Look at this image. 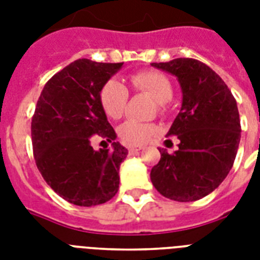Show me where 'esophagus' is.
<instances>
[{"label":"esophagus","instance_id":"obj_1","mask_svg":"<svg viewBox=\"0 0 260 260\" xmlns=\"http://www.w3.org/2000/svg\"><path fill=\"white\" fill-rule=\"evenodd\" d=\"M140 150H142V146H129V147H128V151H129V154H135V152H139Z\"/></svg>","mask_w":260,"mask_h":260}]
</instances>
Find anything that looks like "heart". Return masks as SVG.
<instances>
[{
	"label": "heart",
	"mask_w": 260,
	"mask_h": 260,
	"mask_svg": "<svg viewBox=\"0 0 260 260\" xmlns=\"http://www.w3.org/2000/svg\"><path fill=\"white\" fill-rule=\"evenodd\" d=\"M132 89L139 93L150 94L159 102V110H163L165 104L174 95V87L169 77L156 70H142L129 77ZM100 102L106 116L110 118L122 117L128 105V90L117 79H109L101 87ZM158 134V126L154 122H140L128 120L118 126V136L129 146H139L150 142Z\"/></svg>",
	"instance_id": "1"
}]
</instances>
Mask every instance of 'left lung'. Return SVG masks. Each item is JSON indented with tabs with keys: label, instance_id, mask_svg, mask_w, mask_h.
<instances>
[{
	"label": "left lung",
	"instance_id": "obj_1",
	"mask_svg": "<svg viewBox=\"0 0 260 260\" xmlns=\"http://www.w3.org/2000/svg\"><path fill=\"white\" fill-rule=\"evenodd\" d=\"M151 64L175 75L182 89L181 112L167 134L178 136V151L159 148L160 160L151 170V182L166 198L197 201L217 189L234 166L242 132L236 100L200 60L178 58Z\"/></svg>",
	"mask_w": 260,
	"mask_h": 260
}]
</instances>
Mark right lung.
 <instances>
[{"mask_svg":"<svg viewBox=\"0 0 260 260\" xmlns=\"http://www.w3.org/2000/svg\"><path fill=\"white\" fill-rule=\"evenodd\" d=\"M122 64L78 59L46 83L36 104L30 124L35 162L51 189L74 205H100L117 193L128 150L113 142L112 150L95 151L90 140L94 135L116 139L100 91Z\"/></svg>","mask_w":260,"mask_h":260,"instance_id":"right-lung-1","label":"right lung"}]
</instances>
